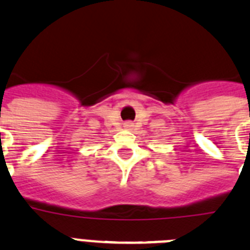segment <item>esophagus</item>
Returning a JSON list of instances; mask_svg holds the SVG:
<instances>
[{
  "label": "esophagus",
  "instance_id": "obj_1",
  "mask_svg": "<svg viewBox=\"0 0 250 250\" xmlns=\"http://www.w3.org/2000/svg\"><path fill=\"white\" fill-rule=\"evenodd\" d=\"M131 125V123H128V125Z\"/></svg>",
  "mask_w": 250,
  "mask_h": 250
}]
</instances>
